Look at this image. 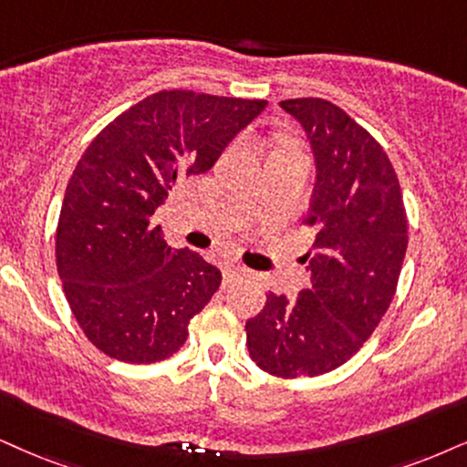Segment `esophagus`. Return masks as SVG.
Wrapping results in <instances>:
<instances>
[{
	"label": "esophagus",
	"instance_id": "1",
	"mask_svg": "<svg viewBox=\"0 0 467 467\" xmlns=\"http://www.w3.org/2000/svg\"><path fill=\"white\" fill-rule=\"evenodd\" d=\"M247 275V269H244V267H226L223 269V274H222V277H223V285H233V282H237V280H244V277Z\"/></svg>",
	"mask_w": 467,
	"mask_h": 467
}]
</instances>
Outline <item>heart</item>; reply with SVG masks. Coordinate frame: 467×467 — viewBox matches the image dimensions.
Returning <instances> with one entry per match:
<instances>
[{
    "instance_id": "1",
    "label": "heart",
    "mask_w": 467,
    "mask_h": 467,
    "mask_svg": "<svg viewBox=\"0 0 467 467\" xmlns=\"http://www.w3.org/2000/svg\"><path fill=\"white\" fill-rule=\"evenodd\" d=\"M277 152H293V146L288 144V141H282V144H280V149H277V150L274 152V155H277Z\"/></svg>"
}]
</instances>
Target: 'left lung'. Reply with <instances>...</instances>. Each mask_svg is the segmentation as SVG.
Returning <instances> with one entry per match:
<instances>
[{
  "label": "left lung",
  "mask_w": 467,
  "mask_h": 467,
  "mask_svg": "<svg viewBox=\"0 0 467 467\" xmlns=\"http://www.w3.org/2000/svg\"><path fill=\"white\" fill-rule=\"evenodd\" d=\"M280 108L308 133L317 182L304 223L317 228L310 288L267 295L245 323L247 351L265 373L297 379L345 364L379 326L407 250L403 193L390 159L362 125L326 99Z\"/></svg>",
  "instance_id": "1"
}]
</instances>
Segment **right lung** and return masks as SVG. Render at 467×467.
Returning <instances> with one entry per match:
<instances>
[{
  "label": "right lung",
  "mask_w": 467,
  "mask_h": 467,
  "mask_svg": "<svg viewBox=\"0 0 467 467\" xmlns=\"http://www.w3.org/2000/svg\"><path fill=\"white\" fill-rule=\"evenodd\" d=\"M267 101L161 90L103 129L75 165L57 220L56 261L86 338L105 356L152 364L185 345L222 285L193 250L152 226L181 179L204 174Z\"/></svg>",
  "instance_id": "add662e5"
}]
</instances>
